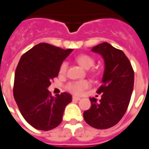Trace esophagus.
<instances>
[{"label": "esophagus", "mask_w": 149, "mask_h": 149, "mask_svg": "<svg viewBox=\"0 0 149 149\" xmlns=\"http://www.w3.org/2000/svg\"><path fill=\"white\" fill-rule=\"evenodd\" d=\"M81 100V98L80 97H72V100L73 101H78V100Z\"/></svg>", "instance_id": "esophagus-1"}]
</instances>
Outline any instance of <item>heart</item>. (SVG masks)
Returning <instances> with one entry per match:
<instances>
[{
  "label": "heart",
  "mask_w": 149,
  "mask_h": 149,
  "mask_svg": "<svg viewBox=\"0 0 149 149\" xmlns=\"http://www.w3.org/2000/svg\"><path fill=\"white\" fill-rule=\"evenodd\" d=\"M76 61H77L79 65H81V67L84 68L88 69V68H92L95 64V59L91 56L90 55L88 54H81L77 56ZM68 68V63L66 61H63L60 65L59 68V72L60 74H65ZM90 86V82L86 80H83V81H72L69 82L66 88L67 90L69 91L70 93L75 95H81L84 93V91L87 88H88Z\"/></svg>",
  "instance_id": "heart-1"
}]
</instances>
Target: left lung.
<instances>
[{"label": "left lung", "mask_w": 149, "mask_h": 149, "mask_svg": "<svg viewBox=\"0 0 149 149\" xmlns=\"http://www.w3.org/2000/svg\"><path fill=\"white\" fill-rule=\"evenodd\" d=\"M92 51L103 56L104 72L102 84L97 93L100 101L91 98V108L84 112L87 124L97 129H106L118 123L130 102L134 84V71L123 51L107 42L93 48Z\"/></svg>", "instance_id": "1"}]
</instances>
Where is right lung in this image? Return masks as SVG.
<instances>
[{
  "mask_svg": "<svg viewBox=\"0 0 149 149\" xmlns=\"http://www.w3.org/2000/svg\"><path fill=\"white\" fill-rule=\"evenodd\" d=\"M72 51L40 43L24 53L15 72L13 96L24 120L33 128L49 131L62 121L72 96L62 93L51 96L48 87L58 76L63 61Z\"/></svg>",
  "mask_w": 149,
  "mask_h": 149,
  "instance_id": "right-lung-1",
  "label": "right lung"
}]
</instances>
